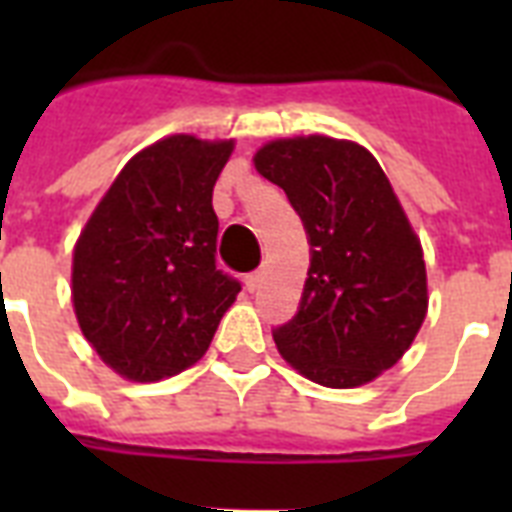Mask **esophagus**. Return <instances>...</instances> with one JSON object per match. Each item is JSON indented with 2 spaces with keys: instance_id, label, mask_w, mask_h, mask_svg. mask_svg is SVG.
<instances>
[{
  "instance_id": "1",
  "label": "esophagus",
  "mask_w": 512,
  "mask_h": 512,
  "mask_svg": "<svg viewBox=\"0 0 512 512\" xmlns=\"http://www.w3.org/2000/svg\"><path fill=\"white\" fill-rule=\"evenodd\" d=\"M260 284H263V273H260V271L249 273L247 279H244V287H247L249 292H255V289H260Z\"/></svg>"
}]
</instances>
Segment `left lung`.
<instances>
[{
    "label": "left lung",
    "mask_w": 512,
    "mask_h": 512,
    "mask_svg": "<svg viewBox=\"0 0 512 512\" xmlns=\"http://www.w3.org/2000/svg\"><path fill=\"white\" fill-rule=\"evenodd\" d=\"M255 167L284 188L311 244L300 308L273 329L276 348L327 388L374 380L428 311L420 239L388 177L366 148L324 135L273 140Z\"/></svg>",
    "instance_id": "obj_1"
}]
</instances>
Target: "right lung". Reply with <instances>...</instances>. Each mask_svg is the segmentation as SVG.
Masks as SVG:
<instances>
[{"label": "right lung", "instance_id": "obj_1", "mask_svg": "<svg viewBox=\"0 0 512 512\" xmlns=\"http://www.w3.org/2000/svg\"><path fill=\"white\" fill-rule=\"evenodd\" d=\"M233 140L164 138L127 162L74 249L84 337L114 372L156 382L196 364L241 284L215 263L212 188Z\"/></svg>", "mask_w": 512, "mask_h": 512}]
</instances>
